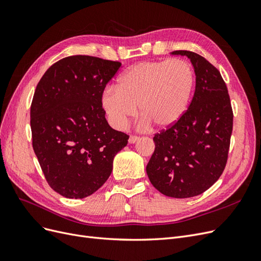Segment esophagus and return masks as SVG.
Here are the masks:
<instances>
[{
    "mask_svg": "<svg viewBox=\"0 0 261 261\" xmlns=\"http://www.w3.org/2000/svg\"><path fill=\"white\" fill-rule=\"evenodd\" d=\"M138 140H139V137H138V136L132 135V136L129 137V139H128V143H129V144H135L136 141H138Z\"/></svg>",
    "mask_w": 261,
    "mask_h": 261,
    "instance_id": "34e87169",
    "label": "esophagus"
}]
</instances>
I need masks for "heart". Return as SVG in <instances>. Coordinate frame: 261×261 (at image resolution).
<instances>
[{
    "label": "heart",
    "instance_id": "heart-1",
    "mask_svg": "<svg viewBox=\"0 0 261 261\" xmlns=\"http://www.w3.org/2000/svg\"><path fill=\"white\" fill-rule=\"evenodd\" d=\"M194 72L183 60L148 61L126 69L116 87L102 94L101 105L113 127H125L137 107L145 125L164 130L186 113L194 89Z\"/></svg>",
    "mask_w": 261,
    "mask_h": 261
}]
</instances>
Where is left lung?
Here are the masks:
<instances>
[{
  "label": "left lung",
  "instance_id": "8db88e82",
  "mask_svg": "<svg viewBox=\"0 0 261 261\" xmlns=\"http://www.w3.org/2000/svg\"><path fill=\"white\" fill-rule=\"evenodd\" d=\"M185 55L195 69L196 87L186 113L153 137L147 174L154 188L173 198H189L210 188L222 174L233 129V111L219 70L201 55Z\"/></svg>",
  "mask_w": 261,
  "mask_h": 261
}]
</instances>
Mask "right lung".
Returning a JSON list of instances; mask_svg holds the SVG:
<instances>
[{"label":"right lung","instance_id":"1","mask_svg":"<svg viewBox=\"0 0 261 261\" xmlns=\"http://www.w3.org/2000/svg\"><path fill=\"white\" fill-rule=\"evenodd\" d=\"M120 62L89 55L58 61L38 83L30 107L34 151L50 187L85 198L103 185L128 135L106 120L101 98Z\"/></svg>","mask_w":261,"mask_h":261}]
</instances>
